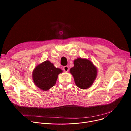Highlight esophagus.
<instances>
[{"label":"esophagus","mask_w":131,"mask_h":131,"mask_svg":"<svg viewBox=\"0 0 131 131\" xmlns=\"http://www.w3.org/2000/svg\"><path fill=\"white\" fill-rule=\"evenodd\" d=\"M63 70L66 72H67L68 71V70H69V68H68V66H65L63 67Z\"/></svg>","instance_id":"esophagus-1"}]
</instances>
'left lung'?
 <instances>
[{
  "label": "left lung",
  "instance_id": "1",
  "mask_svg": "<svg viewBox=\"0 0 131 131\" xmlns=\"http://www.w3.org/2000/svg\"><path fill=\"white\" fill-rule=\"evenodd\" d=\"M75 84L81 89L90 88L97 77V68L92 62L86 58H78L74 60V67L70 69Z\"/></svg>",
  "mask_w": 131,
  "mask_h": 131
}]
</instances>
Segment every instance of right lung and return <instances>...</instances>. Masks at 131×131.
I'll use <instances>...</instances> for the list:
<instances>
[{
	"label": "right lung",
	"instance_id": "right-lung-1",
	"mask_svg": "<svg viewBox=\"0 0 131 131\" xmlns=\"http://www.w3.org/2000/svg\"><path fill=\"white\" fill-rule=\"evenodd\" d=\"M63 72L60 68L55 67L49 60L38 65L32 72L33 83L43 91H47L56 84L58 75Z\"/></svg>",
	"mask_w": 131,
	"mask_h": 131
}]
</instances>
